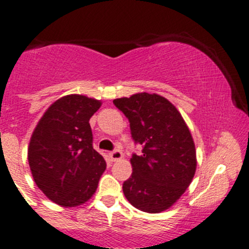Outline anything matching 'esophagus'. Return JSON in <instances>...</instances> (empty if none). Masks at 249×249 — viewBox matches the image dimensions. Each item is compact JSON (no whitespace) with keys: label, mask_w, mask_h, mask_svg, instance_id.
<instances>
[{"label":"esophagus","mask_w":249,"mask_h":249,"mask_svg":"<svg viewBox=\"0 0 249 249\" xmlns=\"http://www.w3.org/2000/svg\"><path fill=\"white\" fill-rule=\"evenodd\" d=\"M109 157L112 162H117V160H122V157H124V153H122L120 150H114V151H111V152H109Z\"/></svg>","instance_id":"esophagus-1"}]
</instances>
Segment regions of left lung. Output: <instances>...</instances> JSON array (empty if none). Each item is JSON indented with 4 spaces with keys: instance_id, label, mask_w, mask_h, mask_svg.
Masks as SVG:
<instances>
[{
    "instance_id": "8db88e82",
    "label": "left lung",
    "mask_w": 249,
    "mask_h": 249,
    "mask_svg": "<svg viewBox=\"0 0 249 249\" xmlns=\"http://www.w3.org/2000/svg\"><path fill=\"white\" fill-rule=\"evenodd\" d=\"M115 107L129 121L140 155L130 158L133 173L124 182V196L148 213L165 211L191 184L196 168L193 138L175 107L162 96L137 93L117 98Z\"/></svg>"
}]
</instances>
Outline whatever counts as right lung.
<instances>
[{
	"instance_id": "1",
	"label": "right lung",
	"mask_w": 249,
	"mask_h": 249,
	"mask_svg": "<svg viewBox=\"0 0 249 249\" xmlns=\"http://www.w3.org/2000/svg\"><path fill=\"white\" fill-rule=\"evenodd\" d=\"M101 102L80 94L56 101L38 122L29 147V164L38 188L61 206L89 200L107 168L93 148L89 119Z\"/></svg>"
}]
</instances>
